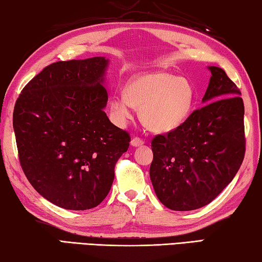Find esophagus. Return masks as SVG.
Listing matches in <instances>:
<instances>
[{
	"mask_svg": "<svg viewBox=\"0 0 262 262\" xmlns=\"http://www.w3.org/2000/svg\"><path fill=\"white\" fill-rule=\"evenodd\" d=\"M130 144L133 145V147H135V148H137V147H142V145L144 144V141L141 139V137H137V136H135V137H133L132 139V141H130Z\"/></svg>",
	"mask_w": 262,
	"mask_h": 262,
	"instance_id": "1",
	"label": "esophagus"
}]
</instances>
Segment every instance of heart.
<instances>
[{
  "label": "heart",
  "instance_id": "1",
  "mask_svg": "<svg viewBox=\"0 0 262 262\" xmlns=\"http://www.w3.org/2000/svg\"><path fill=\"white\" fill-rule=\"evenodd\" d=\"M193 99L194 90L188 79L155 73L133 79L127 95H114L111 110L118 121L125 122L132 118L133 106L141 108L142 121L150 130L167 133L186 120Z\"/></svg>",
  "mask_w": 262,
  "mask_h": 262
}]
</instances>
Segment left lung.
Wrapping results in <instances>:
<instances>
[{"label":"left lung","mask_w":262,"mask_h":262,"mask_svg":"<svg viewBox=\"0 0 262 262\" xmlns=\"http://www.w3.org/2000/svg\"><path fill=\"white\" fill-rule=\"evenodd\" d=\"M209 70L205 105L151 141L150 179L158 200L172 210L210 203L231 183L245 156L241 91L223 69L211 66Z\"/></svg>","instance_id":"left-lung-1"}]
</instances>
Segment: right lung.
Segmentation results:
<instances>
[{
  "label": "right lung",
  "mask_w": 262,
  "mask_h": 262,
  "mask_svg": "<svg viewBox=\"0 0 262 262\" xmlns=\"http://www.w3.org/2000/svg\"><path fill=\"white\" fill-rule=\"evenodd\" d=\"M107 64L103 56L55 62L26 84L15 104L20 166L39 194L64 209L98 206L129 147V134L104 112Z\"/></svg>",
  "instance_id": "1"
}]
</instances>
